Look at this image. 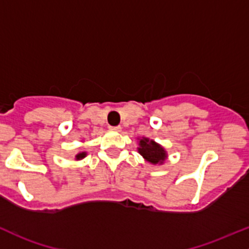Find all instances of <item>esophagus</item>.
Returning a JSON list of instances; mask_svg holds the SVG:
<instances>
[{
  "mask_svg": "<svg viewBox=\"0 0 249 249\" xmlns=\"http://www.w3.org/2000/svg\"><path fill=\"white\" fill-rule=\"evenodd\" d=\"M110 129L113 130V131H116V132H119V131L122 130V127H120V126H111Z\"/></svg>",
  "mask_w": 249,
  "mask_h": 249,
  "instance_id": "1",
  "label": "esophagus"
}]
</instances>
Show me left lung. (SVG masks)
<instances>
[{
    "instance_id": "left-lung-1",
    "label": "left lung",
    "mask_w": 249,
    "mask_h": 249,
    "mask_svg": "<svg viewBox=\"0 0 249 249\" xmlns=\"http://www.w3.org/2000/svg\"><path fill=\"white\" fill-rule=\"evenodd\" d=\"M138 139L137 151L144 160L152 165H162L168 158L166 150L160 144L156 143L154 139L142 137Z\"/></svg>"
}]
</instances>
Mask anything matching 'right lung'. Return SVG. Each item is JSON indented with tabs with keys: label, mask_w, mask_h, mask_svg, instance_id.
<instances>
[{
	"label": "right lung",
	"mask_w": 249,
	"mask_h": 249,
	"mask_svg": "<svg viewBox=\"0 0 249 249\" xmlns=\"http://www.w3.org/2000/svg\"><path fill=\"white\" fill-rule=\"evenodd\" d=\"M86 156H87V152H86V151H80V152H78V154L75 155L74 160H83V158L86 157Z\"/></svg>",
	"instance_id": "add662e5"
}]
</instances>
